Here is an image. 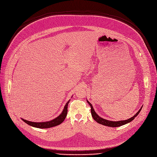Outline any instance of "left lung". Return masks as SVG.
Returning a JSON list of instances; mask_svg holds the SVG:
<instances>
[{"label":"left lung","mask_w":157,"mask_h":157,"mask_svg":"<svg viewBox=\"0 0 157 157\" xmlns=\"http://www.w3.org/2000/svg\"><path fill=\"white\" fill-rule=\"evenodd\" d=\"M87 102L91 107V116H92L93 119L95 120V121H97L98 123L101 124L102 125H104V126H108V127H113V128L121 126H123V125H124V124H128V123L131 122L132 120H134L135 119V117H136L139 114V113L141 111L142 108V107H141V108L139 109V111L133 117H132L131 118H130L129 119H126V120H124V121H108V120L103 119L102 117H100L95 113V110H94V109L92 106V105L88 101H87Z\"/></svg>","instance_id":"8db88e82"}]
</instances>
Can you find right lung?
Wrapping results in <instances>:
<instances>
[{
	"instance_id": "right-lung-1",
	"label": "right lung",
	"mask_w": 157,
	"mask_h": 157,
	"mask_svg": "<svg viewBox=\"0 0 157 157\" xmlns=\"http://www.w3.org/2000/svg\"><path fill=\"white\" fill-rule=\"evenodd\" d=\"M69 101L70 100H69L67 102L66 105L64 106V109L63 111H62V113L58 117H57L56 118L50 121L43 122H35L28 121L23 119H22V120L31 126H33L37 128H40V129H46V128H50L52 127L56 126L57 125L60 124L66 119V117L67 116V106Z\"/></svg>"
}]
</instances>
